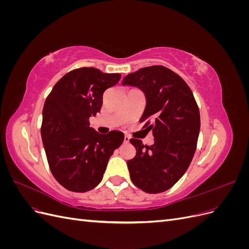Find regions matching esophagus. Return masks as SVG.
<instances>
[{
  "mask_svg": "<svg viewBox=\"0 0 249 249\" xmlns=\"http://www.w3.org/2000/svg\"><path fill=\"white\" fill-rule=\"evenodd\" d=\"M130 142V137L129 136H124V143H129Z\"/></svg>",
  "mask_w": 249,
  "mask_h": 249,
  "instance_id": "esophagus-1",
  "label": "esophagus"
}]
</instances>
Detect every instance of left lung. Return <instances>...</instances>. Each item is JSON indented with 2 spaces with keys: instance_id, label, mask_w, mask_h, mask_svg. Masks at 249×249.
I'll return each instance as SVG.
<instances>
[{
  "instance_id": "obj_1",
  "label": "left lung",
  "mask_w": 249,
  "mask_h": 249,
  "mask_svg": "<svg viewBox=\"0 0 249 249\" xmlns=\"http://www.w3.org/2000/svg\"><path fill=\"white\" fill-rule=\"evenodd\" d=\"M141 89L146 106L140 122L153 130L154 144L132 138L136 156L126 162L135 186L147 193L168 190L184 176L196 149L200 129L197 104L187 83L162 65L143 67L122 82Z\"/></svg>"
}]
</instances>
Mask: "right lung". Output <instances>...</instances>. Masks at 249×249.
Returning <instances> with one entry per match:
<instances>
[{"instance_id": "obj_1", "label": "right lung", "mask_w": 249, "mask_h": 249, "mask_svg": "<svg viewBox=\"0 0 249 249\" xmlns=\"http://www.w3.org/2000/svg\"><path fill=\"white\" fill-rule=\"evenodd\" d=\"M120 73L93 67L73 70L60 79L42 110L41 138L50 169L57 182L72 192H86L101 183L124 133L99 134L89 117L101 111L105 90L116 85Z\"/></svg>"}]
</instances>
